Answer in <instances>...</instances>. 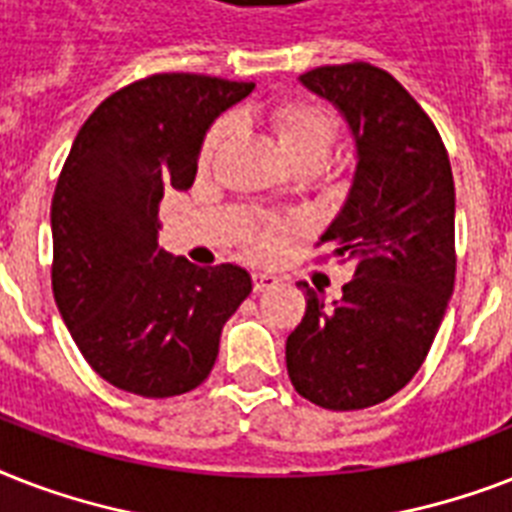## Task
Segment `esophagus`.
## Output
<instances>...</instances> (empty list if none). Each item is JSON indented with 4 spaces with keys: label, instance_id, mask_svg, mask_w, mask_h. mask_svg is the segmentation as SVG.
<instances>
[{
    "label": "esophagus",
    "instance_id": "obj_1",
    "mask_svg": "<svg viewBox=\"0 0 512 512\" xmlns=\"http://www.w3.org/2000/svg\"><path fill=\"white\" fill-rule=\"evenodd\" d=\"M252 284H255V292H268V289H273L279 284V279L271 276V273H255V276H252Z\"/></svg>",
    "mask_w": 512,
    "mask_h": 512
}]
</instances>
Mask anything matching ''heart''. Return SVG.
Returning <instances> with one entry per match:
<instances>
[{
    "label": "heart",
    "mask_w": 512,
    "mask_h": 512,
    "mask_svg": "<svg viewBox=\"0 0 512 512\" xmlns=\"http://www.w3.org/2000/svg\"><path fill=\"white\" fill-rule=\"evenodd\" d=\"M263 119L271 127L279 151L287 156V162L292 167L311 164V167L319 170L321 164L329 159V151H332V143H335V122L324 108L303 103V100H281V103H273L271 108H265ZM228 135H231V122H217L207 132L199 151L201 167L215 162V156L225 146ZM276 249H279V236L273 231L257 233L255 241H252V252L257 257L273 255Z\"/></svg>",
    "instance_id": "b5f03b06"
}]
</instances>
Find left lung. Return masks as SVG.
Wrapping results in <instances>:
<instances>
[{"label":"left lung","mask_w":512,"mask_h":512,"mask_svg":"<svg viewBox=\"0 0 512 512\" xmlns=\"http://www.w3.org/2000/svg\"><path fill=\"white\" fill-rule=\"evenodd\" d=\"M356 143L348 196L321 244L353 279L329 305L305 281V316L287 337V372L313 404L350 412L390 398L428 356L454 292V177L420 103L369 63L300 76Z\"/></svg>","instance_id":"1"}]
</instances>
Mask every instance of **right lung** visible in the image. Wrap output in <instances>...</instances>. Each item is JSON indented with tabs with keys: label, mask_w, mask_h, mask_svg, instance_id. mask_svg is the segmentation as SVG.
<instances>
[{
	"label": "right lung",
	"mask_w": 512,
	"mask_h": 512,
	"mask_svg": "<svg viewBox=\"0 0 512 512\" xmlns=\"http://www.w3.org/2000/svg\"><path fill=\"white\" fill-rule=\"evenodd\" d=\"M255 90L156 74L114 92L76 135L52 196V295L87 364L146 398L207 380L220 332L252 292L233 263L196 268L159 247L164 191L191 188L217 116Z\"/></svg>",
	"instance_id": "obj_1"
}]
</instances>
